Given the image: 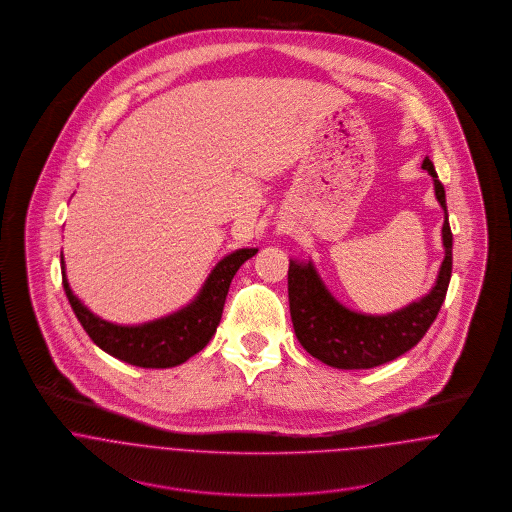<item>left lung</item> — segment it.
<instances>
[{
  "instance_id": "obj_1",
  "label": "left lung",
  "mask_w": 512,
  "mask_h": 512,
  "mask_svg": "<svg viewBox=\"0 0 512 512\" xmlns=\"http://www.w3.org/2000/svg\"><path fill=\"white\" fill-rule=\"evenodd\" d=\"M422 167L434 177L436 197L445 211L441 228L445 258L438 282L426 297L390 315H361L331 297L311 264L290 262L288 293L293 331L301 347L321 363L345 370L390 363L416 347L438 317L451 280L453 234L447 220L445 189L434 163L426 157Z\"/></svg>"
}]
</instances>
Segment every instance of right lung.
<instances>
[{
	"label": "right lung",
	"instance_id": "obj_1",
	"mask_svg": "<svg viewBox=\"0 0 512 512\" xmlns=\"http://www.w3.org/2000/svg\"><path fill=\"white\" fill-rule=\"evenodd\" d=\"M256 252L258 248L232 252L217 264L199 297L189 307L138 327L114 325L90 313L71 292L65 276V262L61 260L63 288L80 325L102 351L128 365L169 368L185 363L211 341L222 317L224 299L234 274Z\"/></svg>",
	"mask_w": 512,
	"mask_h": 512
}]
</instances>
